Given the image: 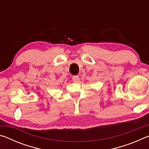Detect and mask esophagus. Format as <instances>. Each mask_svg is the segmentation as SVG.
<instances>
[{
  "mask_svg": "<svg viewBox=\"0 0 149 149\" xmlns=\"http://www.w3.org/2000/svg\"><path fill=\"white\" fill-rule=\"evenodd\" d=\"M72 80H73V81L75 83L79 82V77L78 76V75H74V76L72 77Z\"/></svg>",
  "mask_w": 149,
  "mask_h": 149,
  "instance_id": "1",
  "label": "esophagus"
}]
</instances>
